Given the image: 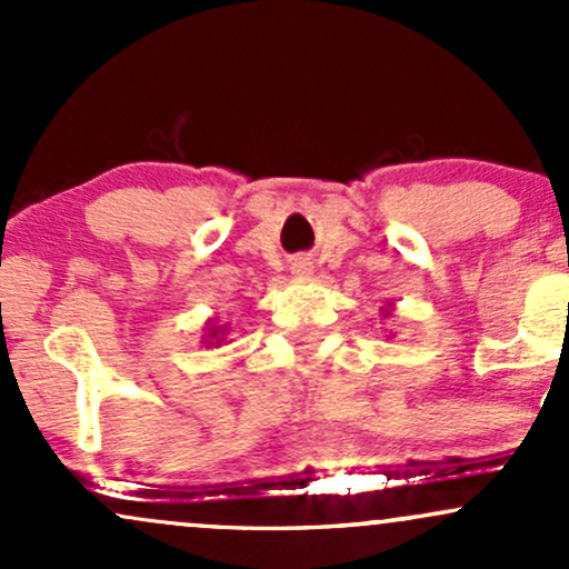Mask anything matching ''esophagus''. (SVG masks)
I'll return each mask as SVG.
<instances>
[{
    "instance_id": "esophagus-1",
    "label": "esophagus",
    "mask_w": 569,
    "mask_h": 569,
    "mask_svg": "<svg viewBox=\"0 0 569 569\" xmlns=\"http://www.w3.org/2000/svg\"><path fill=\"white\" fill-rule=\"evenodd\" d=\"M291 276L293 278H310L312 276V262H307L305 257L293 259V262H291Z\"/></svg>"
}]
</instances>
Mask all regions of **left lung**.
Wrapping results in <instances>:
<instances>
[{
    "mask_svg": "<svg viewBox=\"0 0 569 569\" xmlns=\"http://www.w3.org/2000/svg\"><path fill=\"white\" fill-rule=\"evenodd\" d=\"M388 307H390V305H388ZM388 316H390V310H385V318H388Z\"/></svg>",
    "mask_w": 569,
    "mask_h": 569,
    "instance_id": "8db88e82",
    "label": "left lung"
}]
</instances>
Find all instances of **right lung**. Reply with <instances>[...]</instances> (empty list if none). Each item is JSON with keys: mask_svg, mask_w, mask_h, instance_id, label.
Masks as SVG:
<instances>
[{"mask_svg": "<svg viewBox=\"0 0 569 569\" xmlns=\"http://www.w3.org/2000/svg\"><path fill=\"white\" fill-rule=\"evenodd\" d=\"M224 335H227V326H217V321H208L206 323V337H202V342L219 345V342H224Z\"/></svg>", "mask_w": 569, "mask_h": 569, "instance_id": "right-lung-1", "label": "right lung"}]
</instances>
